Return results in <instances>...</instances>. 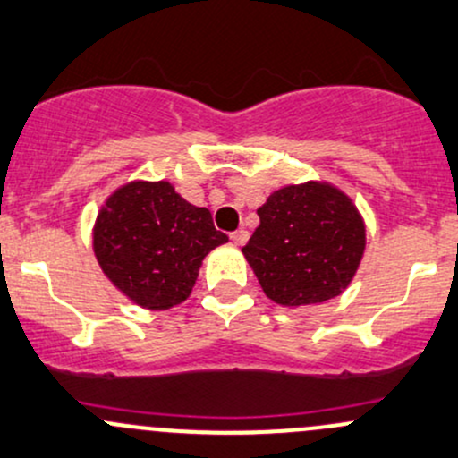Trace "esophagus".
Returning a JSON list of instances; mask_svg holds the SVG:
<instances>
[{"instance_id": "esophagus-1", "label": "esophagus", "mask_w": 458, "mask_h": 458, "mask_svg": "<svg viewBox=\"0 0 458 458\" xmlns=\"http://www.w3.org/2000/svg\"><path fill=\"white\" fill-rule=\"evenodd\" d=\"M248 237H250L248 230H243V228H239L237 233L230 234V239H233V243H234V245H243L245 242H248Z\"/></svg>"}]
</instances>
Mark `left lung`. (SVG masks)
Masks as SVG:
<instances>
[{
  "label": "left lung",
  "mask_w": 458,
  "mask_h": 458,
  "mask_svg": "<svg viewBox=\"0 0 458 458\" xmlns=\"http://www.w3.org/2000/svg\"><path fill=\"white\" fill-rule=\"evenodd\" d=\"M242 252L269 301L320 305L353 281L367 250V224L344 191L310 180L274 191Z\"/></svg>",
  "instance_id": "obj_1"
}]
</instances>
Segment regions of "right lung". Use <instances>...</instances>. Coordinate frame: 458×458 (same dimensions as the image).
Instances as JSON below:
<instances>
[{"instance_id": "right-lung-1", "label": "right lung", "mask_w": 458, "mask_h": 458, "mask_svg": "<svg viewBox=\"0 0 458 458\" xmlns=\"http://www.w3.org/2000/svg\"><path fill=\"white\" fill-rule=\"evenodd\" d=\"M225 242L210 210L189 204L166 180L118 186L91 228L94 257L109 283L151 311L182 305L206 254Z\"/></svg>"}]
</instances>
